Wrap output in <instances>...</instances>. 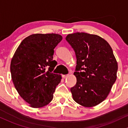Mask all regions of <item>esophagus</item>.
Here are the masks:
<instances>
[{
  "mask_svg": "<svg viewBox=\"0 0 128 128\" xmlns=\"http://www.w3.org/2000/svg\"><path fill=\"white\" fill-rule=\"evenodd\" d=\"M68 76H69V74H64V75H62V77L64 78H68Z\"/></svg>",
  "mask_w": 128,
  "mask_h": 128,
  "instance_id": "1",
  "label": "esophagus"
}]
</instances>
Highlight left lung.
<instances>
[{"label":"left lung","instance_id":"left-lung-1","mask_svg":"<svg viewBox=\"0 0 128 128\" xmlns=\"http://www.w3.org/2000/svg\"><path fill=\"white\" fill-rule=\"evenodd\" d=\"M76 56V84L71 88L74 100L85 107L102 102L116 80L118 63L110 44L101 37L75 32L66 37Z\"/></svg>","mask_w":128,"mask_h":128}]
</instances>
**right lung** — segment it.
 Returning a JSON list of instances; mask_svg holds the SVG:
<instances>
[{
  "instance_id": "add662e5",
  "label": "right lung",
  "mask_w": 128,
  "mask_h": 128,
  "mask_svg": "<svg viewBox=\"0 0 128 128\" xmlns=\"http://www.w3.org/2000/svg\"><path fill=\"white\" fill-rule=\"evenodd\" d=\"M62 40L57 34H34L22 40L10 64L12 79L20 96L32 108L52 101L60 74L52 73L55 47Z\"/></svg>"
}]
</instances>
